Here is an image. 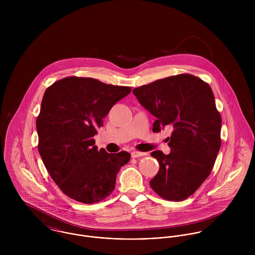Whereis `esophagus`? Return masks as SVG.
I'll use <instances>...</instances> for the list:
<instances>
[{
	"instance_id": "1",
	"label": "esophagus",
	"mask_w": 255,
	"mask_h": 255,
	"mask_svg": "<svg viewBox=\"0 0 255 255\" xmlns=\"http://www.w3.org/2000/svg\"><path fill=\"white\" fill-rule=\"evenodd\" d=\"M146 155V153L144 152H139V151H132L131 152V158H138V157H141V156H144Z\"/></svg>"
}]
</instances>
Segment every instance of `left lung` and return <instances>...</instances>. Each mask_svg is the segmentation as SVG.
<instances>
[{"mask_svg":"<svg viewBox=\"0 0 255 255\" xmlns=\"http://www.w3.org/2000/svg\"><path fill=\"white\" fill-rule=\"evenodd\" d=\"M138 102L156 121L153 132L171 127L173 132L165 155L151 156L159 172L150 181L162 198L182 201L195 192L210 175L221 147V115L208 83L188 73L158 79L132 90Z\"/></svg>","mask_w":255,"mask_h":255,"instance_id":"1","label":"left lung"}]
</instances>
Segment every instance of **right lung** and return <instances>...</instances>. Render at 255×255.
<instances>
[{
    "label": "right lung",
    "mask_w": 255,
    "mask_h": 255,
    "mask_svg": "<svg viewBox=\"0 0 255 255\" xmlns=\"http://www.w3.org/2000/svg\"><path fill=\"white\" fill-rule=\"evenodd\" d=\"M130 90L70 76L44 93L36 120L38 150L53 181L78 202L92 204L108 197L121 167L130 159L127 151L98 150L93 138L111 108Z\"/></svg>",
    "instance_id": "1"
}]
</instances>
